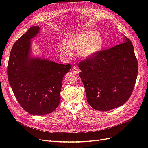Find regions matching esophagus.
Instances as JSON below:
<instances>
[{
	"label": "esophagus",
	"instance_id": "esophagus-1",
	"mask_svg": "<svg viewBox=\"0 0 148 148\" xmlns=\"http://www.w3.org/2000/svg\"><path fill=\"white\" fill-rule=\"evenodd\" d=\"M71 70H72V71L75 74H78L79 72V69L78 68V67H77V66H73V68L71 69Z\"/></svg>",
	"mask_w": 148,
	"mask_h": 148
}]
</instances>
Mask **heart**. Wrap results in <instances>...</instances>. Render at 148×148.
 Listing matches in <instances>:
<instances>
[{"mask_svg":"<svg viewBox=\"0 0 148 148\" xmlns=\"http://www.w3.org/2000/svg\"><path fill=\"white\" fill-rule=\"evenodd\" d=\"M104 37L95 30H86L69 36L65 39V44H60L59 50L62 54L71 56L72 52L78 51L83 59H89L99 53L104 47Z\"/></svg>","mask_w":148,"mask_h":148,"instance_id":"1","label":"heart"}]
</instances>
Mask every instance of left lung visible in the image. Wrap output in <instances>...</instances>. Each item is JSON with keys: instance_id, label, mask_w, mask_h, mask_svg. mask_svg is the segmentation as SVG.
Instances as JSON below:
<instances>
[{"instance_id": "left-lung-1", "label": "left lung", "mask_w": 148, "mask_h": 148, "mask_svg": "<svg viewBox=\"0 0 148 148\" xmlns=\"http://www.w3.org/2000/svg\"><path fill=\"white\" fill-rule=\"evenodd\" d=\"M124 42L79 62V77L93 109L108 111L126 102L137 78L138 64L132 41Z\"/></svg>"}]
</instances>
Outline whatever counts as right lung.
I'll return each instance as SVG.
<instances>
[{
	"instance_id": "add662e5",
	"label": "right lung",
	"mask_w": 148,
	"mask_h": 148,
	"mask_svg": "<svg viewBox=\"0 0 148 148\" xmlns=\"http://www.w3.org/2000/svg\"><path fill=\"white\" fill-rule=\"evenodd\" d=\"M34 26L17 40L10 52L7 67L8 82L18 102L31 115L54 111L60 101L62 80L71 65H62L31 53V39L39 33Z\"/></svg>"
}]
</instances>
